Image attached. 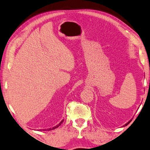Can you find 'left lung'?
<instances>
[{"mask_svg":"<svg viewBox=\"0 0 150 150\" xmlns=\"http://www.w3.org/2000/svg\"><path fill=\"white\" fill-rule=\"evenodd\" d=\"M130 121H131V120H130ZM128 122V123H127V124H125V125L126 126V125H127V124H129V122Z\"/></svg>","mask_w":150,"mask_h":150,"instance_id":"obj_1","label":"left lung"}]
</instances>
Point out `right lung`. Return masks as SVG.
I'll list each match as a JSON object with an SVG mask.
<instances>
[{
  "label": "right lung",
  "mask_w": 150,
  "mask_h": 150,
  "mask_svg": "<svg viewBox=\"0 0 150 150\" xmlns=\"http://www.w3.org/2000/svg\"><path fill=\"white\" fill-rule=\"evenodd\" d=\"M63 120H62V122H61L59 124H58V125H57L56 126H55V127H53V128H50V129H47V130H54V129H55V128H57V127L58 126H60L61 125V124H62L63 122ZM40 131H41V130H46V129H45V130H42V129H41V130H39Z\"/></svg>",
  "instance_id": "obj_1"
}]
</instances>
